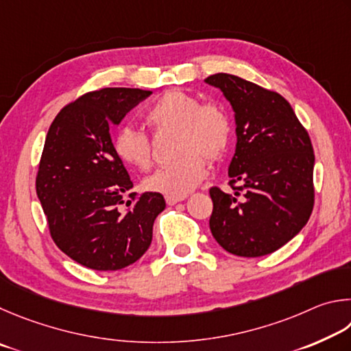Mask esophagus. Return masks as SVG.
I'll return each mask as SVG.
<instances>
[{
  "mask_svg": "<svg viewBox=\"0 0 351 351\" xmlns=\"http://www.w3.org/2000/svg\"><path fill=\"white\" fill-rule=\"evenodd\" d=\"M185 199H186V195H166V197H165L166 204H168L169 206H171V205H176V204H179V202L185 200Z\"/></svg>",
  "mask_w": 351,
  "mask_h": 351,
  "instance_id": "obj_1",
  "label": "esophagus"
}]
</instances>
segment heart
Listing matches in <instances>:
<instances>
[{
    "instance_id": "1",
    "label": "heart",
    "mask_w": 351,
    "mask_h": 351,
    "mask_svg": "<svg viewBox=\"0 0 351 351\" xmlns=\"http://www.w3.org/2000/svg\"><path fill=\"white\" fill-rule=\"evenodd\" d=\"M156 134L176 132V156L169 166L160 168L143 180L147 191L166 195H186L206 176L208 162H219L228 152L232 121L220 103L205 101L186 90L171 89L160 95L143 115ZM117 157L141 171L154 160L151 138L132 126H121L114 137Z\"/></svg>"
}]
</instances>
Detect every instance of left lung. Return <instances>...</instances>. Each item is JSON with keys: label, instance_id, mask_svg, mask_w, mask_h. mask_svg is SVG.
Returning a JSON list of instances; mask_svg holds the SVG:
<instances>
[{"label": "left lung", "instance_id": "obj_1", "mask_svg": "<svg viewBox=\"0 0 351 351\" xmlns=\"http://www.w3.org/2000/svg\"><path fill=\"white\" fill-rule=\"evenodd\" d=\"M205 83L223 92L237 125L228 171L232 193L210 189L211 232L231 254H271L311 216L315 152L310 135L278 92L231 73H216Z\"/></svg>", "mask_w": 351, "mask_h": 351}]
</instances>
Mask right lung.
<instances>
[{
  "mask_svg": "<svg viewBox=\"0 0 351 351\" xmlns=\"http://www.w3.org/2000/svg\"><path fill=\"white\" fill-rule=\"evenodd\" d=\"M151 94L131 88L86 92L60 110L46 135L35 186L49 232L72 261L97 271L138 261L165 210L160 193L128 194L132 180L109 134L110 125ZM126 195L133 204L121 210Z\"/></svg>",
  "mask_w": 351,
  "mask_h": 351,
  "instance_id": "1",
  "label": "right lung"
}]
</instances>
